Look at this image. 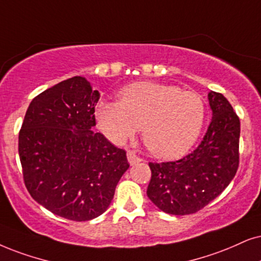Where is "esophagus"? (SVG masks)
<instances>
[{"instance_id": "esophagus-1", "label": "esophagus", "mask_w": 261, "mask_h": 261, "mask_svg": "<svg viewBox=\"0 0 261 261\" xmlns=\"http://www.w3.org/2000/svg\"><path fill=\"white\" fill-rule=\"evenodd\" d=\"M126 155H127V161L130 165H136L142 161L141 158L138 156V155L135 154L134 151H127Z\"/></svg>"}]
</instances>
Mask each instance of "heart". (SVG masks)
<instances>
[{"instance_id":"heart-1","label":"heart","mask_w":261,"mask_h":261,"mask_svg":"<svg viewBox=\"0 0 261 261\" xmlns=\"http://www.w3.org/2000/svg\"><path fill=\"white\" fill-rule=\"evenodd\" d=\"M120 101L102 100L95 111L97 127L115 144L138 133L151 153L164 159L182 156L199 140L207 108L196 92L174 85L141 82L121 89Z\"/></svg>"}]
</instances>
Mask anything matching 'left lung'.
I'll use <instances>...</instances> for the list:
<instances>
[{
	"instance_id": "8db88e82",
	"label": "left lung",
	"mask_w": 261,
	"mask_h": 261,
	"mask_svg": "<svg viewBox=\"0 0 261 261\" xmlns=\"http://www.w3.org/2000/svg\"><path fill=\"white\" fill-rule=\"evenodd\" d=\"M212 120L199 147L169 163H149L147 195L174 216L195 213L229 186L239 169L240 119L222 94L208 92Z\"/></svg>"
}]
</instances>
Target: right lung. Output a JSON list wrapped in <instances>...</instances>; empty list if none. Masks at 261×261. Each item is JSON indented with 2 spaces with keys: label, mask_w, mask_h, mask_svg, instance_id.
<instances>
[{
  "label": "right lung",
  "mask_w": 261,
  "mask_h": 261,
  "mask_svg": "<svg viewBox=\"0 0 261 261\" xmlns=\"http://www.w3.org/2000/svg\"><path fill=\"white\" fill-rule=\"evenodd\" d=\"M100 92L72 77L31 101L19 133V156L32 199L62 218L85 222L110 206L128 169L126 151L94 133Z\"/></svg>",
  "instance_id": "obj_1"
}]
</instances>
